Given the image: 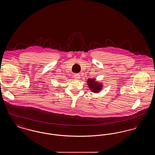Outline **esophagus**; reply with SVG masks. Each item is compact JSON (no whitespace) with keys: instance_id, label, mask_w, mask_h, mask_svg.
I'll list each match as a JSON object with an SVG mask.
<instances>
[{"instance_id":"34e87169","label":"esophagus","mask_w":155,"mask_h":155,"mask_svg":"<svg viewBox=\"0 0 155 155\" xmlns=\"http://www.w3.org/2000/svg\"><path fill=\"white\" fill-rule=\"evenodd\" d=\"M80 76V74H74V78H75V79H79Z\"/></svg>"}]
</instances>
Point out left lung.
Masks as SVG:
<instances>
[{
  "label": "left lung",
  "instance_id": "8db88e82",
  "mask_svg": "<svg viewBox=\"0 0 155 155\" xmlns=\"http://www.w3.org/2000/svg\"><path fill=\"white\" fill-rule=\"evenodd\" d=\"M89 88L91 90L92 92L98 93L102 89V85L100 83H97L95 79H88L87 81Z\"/></svg>",
  "mask_w": 155,
  "mask_h": 155
}]
</instances>
